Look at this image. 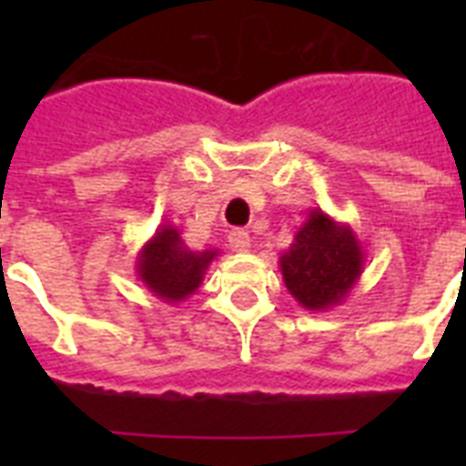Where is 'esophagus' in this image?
I'll list each match as a JSON object with an SVG mask.
<instances>
[{"mask_svg": "<svg viewBox=\"0 0 466 466\" xmlns=\"http://www.w3.org/2000/svg\"><path fill=\"white\" fill-rule=\"evenodd\" d=\"M229 248L237 251V254H247L248 248H251V237H248V232H244V229L229 232Z\"/></svg>", "mask_w": 466, "mask_h": 466, "instance_id": "1", "label": "esophagus"}]
</instances>
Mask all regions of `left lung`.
Masks as SVG:
<instances>
[{
  "instance_id": "8db88e82",
  "label": "left lung",
  "mask_w": 466,
  "mask_h": 466,
  "mask_svg": "<svg viewBox=\"0 0 466 466\" xmlns=\"http://www.w3.org/2000/svg\"><path fill=\"white\" fill-rule=\"evenodd\" d=\"M365 251L350 225L336 222L321 208L307 215L288 251L280 254L285 288L309 311L340 305L360 280Z\"/></svg>"
}]
</instances>
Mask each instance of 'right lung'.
<instances>
[{"label":"right lung","mask_w":466,"mask_h":466,"mask_svg":"<svg viewBox=\"0 0 466 466\" xmlns=\"http://www.w3.org/2000/svg\"><path fill=\"white\" fill-rule=\"evenodd\" d=\"M218 256L219 248H188L181 239V232L164 222L157 227L152 239L145 241V247L140 248L135 273L157 299L167 305H178L190 295H196L198 288L203 285L205 270L210 268Z\"/></svg>","instance_id":"add662e5"}]
</instances>
